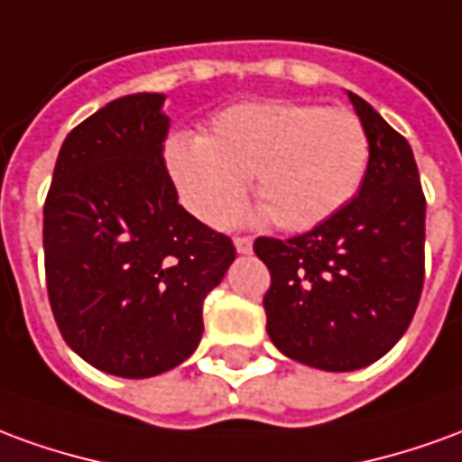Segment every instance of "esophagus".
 Here are the masks:
<instances>
[{
  "label": "esophagus",
  "instance_id": "esophagus-1",
  "mask_svg": "<svg viewBox=\"0 0 462 462\" xmlns=\"http://www.w3.org/2000/svg\"><path fill=\"white\" fill-rule=\"evenodd\" d=\"M235 250L240 254H250L253 253V240L250 237H235Z\"/></svg>",
  "mask_w": 462,
  "mask_h": 462
}]
</instances>
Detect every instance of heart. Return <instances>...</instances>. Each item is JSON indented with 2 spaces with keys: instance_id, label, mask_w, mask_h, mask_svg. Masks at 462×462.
I'll use <instances>...</instances> for the list:
<instances>
[{
  "instance_id": "1",
  "label": "heart",
  "mask_w": 462,
  "mask_h": 462,
  "mask_svg": "<svg viewBox=\"0 0 462 462\" xmlns=\"http://www.w3.org/2000/svg\"><path fill=\"white\" fill-rule=\"evenodd\" d=\"M370 160L363 122L350 109L254 99L217 112L208 132L172 134L164 167L187 209L212 227L237 215L253 177L260 215L305 232L357 195Z\"/></svg>"
}]
</instances>
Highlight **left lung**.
I'll use <instances>...</instances> for the list:
<instances>
[{"mask_svg": "<svg viewBox=\"0 0 462 462\" xmlns=\"http://www.w3.org/2000/svg\"><path fill=\"white\" fill-rule=\"evenodd\" d=\"M370 142L357 198L315 230L257 237L270 270L267 335L302 365L350 373L408 330L425 277V198L408 140L347 92Z\"/></svg>", "mask_w": 462, "mask_h": 462, "instance_id": "obj_1", "label": "left lung"}]
</instances>
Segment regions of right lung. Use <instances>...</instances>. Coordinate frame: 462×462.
<instances>
[{
    "instance_id": "1",
    "label": "right lung",
    "mask_w": 462,
    "mask_h": 462,
    "mask_svg": "<svg viewBox=\"0 0 462 462\" xmlns=\"http://www.w3.org/2000/svg\"><path fill=\"white\" fill-rule=\"evenodd\" d=\"M164 95L119 97L77 125L44 202L47 292L64 343L117 377L185 363L202 302L235 260L230 237L180 202L164 167Z\"/></svg>"
}]
</instances>
